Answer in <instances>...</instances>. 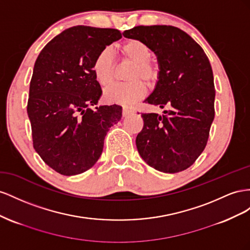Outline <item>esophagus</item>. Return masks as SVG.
<instances>
[{
  "label": "esophagus",
  "mask_w": 250,
  "mask_h": 250,
  "mask_svg": "<svg viewBox=\"0 0 250 250\" xmlns=\"http://www.w3.org/2000/svg\"><path fill=\"white\" fill-rule=\"evenodd\" d=\"M132 112H133V110H131L129 108H124L123 109V115L124 116H127V115H130Z\"/></svg>",
  "instance_id": "esophagus-1"
}]
</instances>
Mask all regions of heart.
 <instances>
[{"label":"heart","mask_w":250,"mask_h":250,"mask_svg":"<svg viewBox=\"0 0 250 250\" xmlns=\"http://www.w3.org/2000/svg\"><path fill=\"white\" fill-rule=\"evenodd\" d=\"M121 58L132 62L127 72L130 83L114 84L104 91V99L108 103L131 105L146 94V87L141 81L153 84L159 76V66L152 60L153 51L146 42L139 39H131L124 42L120 48ZM93 72L96 81L103 87H108L115 75V59L110 48L98 52L93 62Z\"/></svg>","instance_id":"b5f03b06"}]
</instances>
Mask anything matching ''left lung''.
Masks as SVG:
<instances>
[{
    "mask_svg": "<svg viewBox=\"0 0 250 250\" xmlns=\"http://www.w3.org/2000/svg\"><path fill=\"white\" fill-rule=\"evenodd\" d=\"M124 35L146 42L158 61V81L144 103L168 108L161 116L141 113L138 153L159 172H182L203 152L215 118L216 91L208 58L198 42L174 26H136Z\"/></svg>",
    "mask_w": 250,
    "mask_h": 250,
    "instance_id": "8db88e82",
    "label": "left lung"
}]
</instances>
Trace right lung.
Instances as JSON below:
<instances>
[{
	"mask_svg": "<svg viewBox=\"0 0 250 250\" xmlns=\"http://www.w3.org/2000/svg\"><path fill=\"white\" fill-rule=\"evenodd\" d=\"M121 38L117 29L74 26L50 41L35 61L27 113L35 152L55 172L73 176L93 167L106 133L123 116L118 104L89 108L103 94L93 62Z\"/></svg>",
	"mask_w": 250,
	"mask_h": 250,
	"instance_id": "obj_1",
	"label": "right lung"
}]
</instances>
